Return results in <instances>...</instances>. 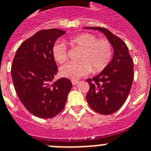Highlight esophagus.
<instances>
[{
    "instance_id": "esophagus-1",
    "label": "esophagus",
    "mask_w": 151,
    "mask_h": 151,
    "mask_svg": "<svg viewBox=\"0 0 151 151\" xmlns=\"http://www.w3.org/2000/svg\"><path fill=\"white\" fill-rule=\"evenodd\" d=\"M78 82H79V81H78L73 80V81H72V85H78Z\"/></svg>"
}]
</instances>
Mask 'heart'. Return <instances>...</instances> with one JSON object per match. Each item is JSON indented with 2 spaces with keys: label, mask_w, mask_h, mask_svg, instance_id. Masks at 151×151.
I'll return each mask as SVG.
<instances>
[{
  "label": "heart",
  "mask_w": 151,
  "mask_h": 151,
  "mask_svg": "<svg viewBox=\"0 0 151 151\" xmlns=\"http://www.w3.org/2000/svg\"><path fill=\"white\" fill-rule=\"evenodd\" d=\"M71 46L79 48L81 53L79 63H70L59 70L63 77L77 80L93 71H100L110 63L112 57V45L104 39H99L92 34H81L69 39ZM52 55L57 63H63L66 59V47L61 42H56L52 47Z\"/></svg>",
  "instance_id": "b5f03b06"
}]
</instances>
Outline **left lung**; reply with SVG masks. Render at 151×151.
I'll return each instance as SVG.
<instances>
[{"label":"left lung","mask_w":151,"mask_h":151,"mask_svg":"<svg viewBox=\"0 0 151 151\" xmlns=\"http://www.w3.org/2000/svg\"><path fill=\"white\" fill-rule=\"evenodd\" d=\"M102 32L111 44V61L100 73L87 79L90 88L86 96L90 107L101 114H111L122 107L129 96L134 78L133 62L124 41L103 27H84Z\"/></svg>","instance_id":"left-lung-1"}]
</instances>
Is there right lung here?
<instances>
[{
    "instance_id": "right-lung-1",
    "label": "right lung",
    "mask_w": 151,
    "mask_h": 151,
    "mask_svg": "<svg viewBox=\"0 0 151 151\" xmlns=\"http://www.w3.org/2000/svg\"><path fill=\"white\" fill-rule=\"evenodd\" d=\"M66 31L43 29L23 42L16 51L12 65V78L19 99L36 117L51 118L63 110L72 83L56 75L52 47Z\"/></svg>"
}]
</instances>
